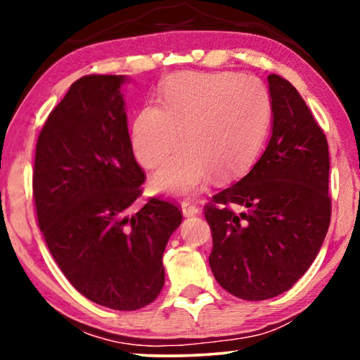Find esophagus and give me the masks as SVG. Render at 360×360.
<instances>
[{
  "instance_id": "1",
  "label": "esophagus",
  "mask_w": 360,
  "mask_h": 360,
  "mask_svg": "<svg viewBox=\"0 0 360 360\" xmlns=\"http://www.w3.org/2000/svg\"><path fill=\"white\" fill-rule=\"evenodd\" d=\"M181 211H184L185 216H195L200 213V206L191 200H184L181 201Z\"/></svg>"
}]
</instances>
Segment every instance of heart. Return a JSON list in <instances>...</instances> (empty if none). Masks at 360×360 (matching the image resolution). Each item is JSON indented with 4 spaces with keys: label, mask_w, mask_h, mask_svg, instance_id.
<instances>
[{
    "label": "heart",
    "mask_w": 360,
    "mask_h": 360,
    "mask_svg": "<svg viewBox=\"0 0 360 360\" xmlns=\"http://www.w3.org/2000/svg\"><path fill=\"white\" fill-rule=\"evenodd\" d=\"M272 121L264 83L234 72L181 73L162 88L160 106L146 105L131 126V144L146 169H159L155 188L172 195L243 175L257 159Z\"/></svg>",
    "instance_id": "1"
}]
</instances>
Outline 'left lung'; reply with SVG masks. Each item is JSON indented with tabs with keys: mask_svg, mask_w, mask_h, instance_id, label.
Here are the masks:
<instances>
[{
	"mask_svg": "<svg viewBox=\"0 0 360 360\" xmlns=\"http://www.w3.org/2000/svg\"><path fill=\"white\" fill-rule=\"evenodd\" d=\"M274 124L252 170L205 205L210 267L234 297L259 302L292 288L331 221L326 134L292 83L269 75Z\"/></svg>",
	"mask_w": 360,
	"mask_h": 360,
	"instance_id": "1",
	"label": "left lung"
}]
</instances>
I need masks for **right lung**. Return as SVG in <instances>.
I'll return each mask as SVG.
<instances>
[{"mask_svg": "<svg viewBox=\"0 0 360 360\" xmlns=\"http://www.w3.org/2000/svg\"><path fill=\"white\" fill-rule=\"evenodd\" d=\"M120 75H86L53 108L36 144L39 228L68 282L91 302L134 311L164 287L165 245L181 223L152 196L134 213L146 174L134 159Z\"/></svg>", "mask_w": 360, "mask_h": 360, "instance_id": "1", "label": "right lung"}]
</instances>
